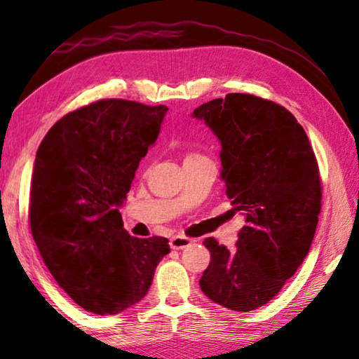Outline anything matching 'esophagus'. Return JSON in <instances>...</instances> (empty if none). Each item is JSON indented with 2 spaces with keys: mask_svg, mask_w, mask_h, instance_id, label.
<instances>
[{
  "mask_svg": "<svg viewBox=\"0 0 359 359\" xmlns=\"http://www.w3.org/2000/svg\"><path fill=\"white\" fill-rule=\"evenodd\" d=\"M193 239L185 238V236H174L169 241V245H171L172 250H182V248H187L188 245H191Z\"/></svg>",
  "mask_w": 359,
  "mask_h": 359,
  "instance_id": "esophagus-1",
  "label": "esophagus"
}]
</instances>
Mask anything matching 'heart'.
I'll list each match as a JSON object with an SVG mask.
<instances>
[{
  "instance_id": "b5f03b06",
  "label": "heart",
  "mask_w": 359,
  "mask_h": 359,
  "mask_svg": "<svg viewBox=\"0 0 359 359\" xmlns=\"http://www.w3.org/2000/svg\"><path fill=\"white\" fill-rule=\"evenodd\" d=\"M191 156H199V155H198V154H190L187 158H191Z\"/></svg>"
}]
</instances>
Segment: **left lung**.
<instances>
[{"mask_svg": "<svg viewBox=\"0 0 359 359\" xmlns=\"http://www.w3.org/2000/svg\"><path fill=\"white\" fill-rule=\"evenodd\" d=\"M222 144V180L245 217L233 250L208 238L203 293L238 312L269 302L307 257L321 209L318 163L294 115L276 102L229 93L196 107Z\"/></svg>", "mask_w": 359, "mask_h": 359, "instance_id": "1", "label": "left lung"}]
</instances>
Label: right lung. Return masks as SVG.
<instances>
[{
    "label": "right lung",
    "mask_w": 359,
    "mask_h": 359,
    "mask_svg": "<svg viewBox=\"0 0 359 359\" xmlns=\"http://www.w3.org/2000/svg\"><path fill=\"white\" fill-rule=\"evenodd\" d=\"M166 106L101 100L66 114L38 149L29 226L46 266L87 312L115 315L147 294L171 252L166 238H133L120 208Z\"/></svg>",
    "instance_id": "right-lung-1"
}]
</instances>
